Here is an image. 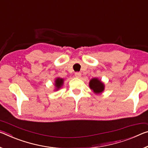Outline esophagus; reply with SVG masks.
Returning <instances> with one entry per match:
<instances>
[{
  "label": "esophagus",
  "instance_id": "34e87169",
  "mask_svg": "<svg viewBox=\"0 0 148 148\" xmlns=\"http://www.w3.org/2000/svg\"><path fill=\"white\" fill-rule=\"evenodd\" d=\"M81 76H82V74L80 72H76V73H75V76H76V78H80Z\"/></svg>",
  "mask_w": 148,
  "mask_h": 148
}]
</instances>
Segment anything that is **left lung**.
<instances>
[{
	"instance_id": "left-lung-1",
	"label": "left lung",
	"mask_w": 148,
	"mask_h": 148,
	"mask_svg": "<svg viewBox=\"0 0 148 148\" xmlns=\"http://www.w3.org/2000/svg\"><path fill=\"white\" fill-rule=\"evenodd\" d=\"M90 88L91 90H92L95 93H102L104 91L105 89V85L102 82L97 78H94L91 79L90 82Z\"/></svg>"
}]
</instances>
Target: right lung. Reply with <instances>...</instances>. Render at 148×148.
Returning <instances> with one entry per match:
<instances>
[{
    "instance_id": "right-lung-1",
    "label": "right lung",
    "mask_w": 148,
    "mask_h": 148,
    "mask_svg": "<svg viewBox=\"0 0 148 148\" xmlns=\"http://www.w3.org/2000/svg\"><path fill=\"white\" fill-rule=\"evenodd\" d=\"M55 86L56 87V90H59V89L62 86V84L64 83V79L57 78L55 81Z\"/></svg>"
}]
</instances>
